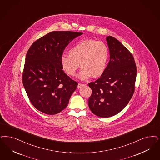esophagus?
<instances>
[{
  "label": "esophagus",
  "mask_w": 160,
  "mask_h": 160,
  "mask_svg": "<svg viewBox=\"0 0 160 160\" xmlns=\"http://www.w3.org/2000/svg\"><path fill=\"white\" fill-rule=\"evenodd\" d=\"M83 86H84V84H82V83H78V85H77V88H82V87Z\"/></svg>",
  "instance_id": "34e87169"
}]
</instances>
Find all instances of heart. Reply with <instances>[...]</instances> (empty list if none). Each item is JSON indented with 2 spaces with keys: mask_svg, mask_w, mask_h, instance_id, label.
Here are the masks:
<instances>
[{
  "mask_svg": "<svg viewBox=\"0 0 160 160\" xmlns=\"http://www.w3.org/2000/svg\"><path fill=\"white\" fill-rule=\"evenodd\" d=\"M69 55L61 57V64L64 71L70 76H74L79 67L82 68L78 77L86 80L92 76H101L105 72L109 58L108 47L102 41L93 39L81 41L72 47Z\"/></svg>",
  "mask_w": 160,
  "mask_h": 160,
  "instance_id": "b5f03b06",
  "label": "heart"
}]
</instances>
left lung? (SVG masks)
<instances>
[{
  "label": "left lung",
  "instance_id": "8db88e82",
  "mask_svg": "<svg viewBox=\"0 0 160 160\" xmlns=\"http://www.w3.org/2000/svg\"><path fill=\"white\" fill-rule=\"evenodd\" d=\"M106 39L110 61L101 77L88 83L92 90L89 108L101 118L114 116L128 105L133 94L137 77L135 62L129 51L113 37Z\"/></svg>",
  "mask_w": 160,
  "mask_h": 160
}]
</instances>
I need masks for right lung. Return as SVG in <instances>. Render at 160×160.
I'll list each match as a JSON object with an SVG mask.
<instances>
[{
	"mask_svg": "<svg viewBox=\"0 0 160 160\" xmlns=\"http://www.w3.org/2000/svg\"><path fill=\"white\" fill-rule=\"evenodd\" d=\"M82 32L54 31L28 50L22 82L29 99L38 110L55 115L64 110L78 83L63 72L60 59L68 44Z\"/></svg>",
	"mask_w": 160,
	"mask_h": 160,
	"instance_id": "obj_1",
	"label": "right lung"
}]
</instances>
